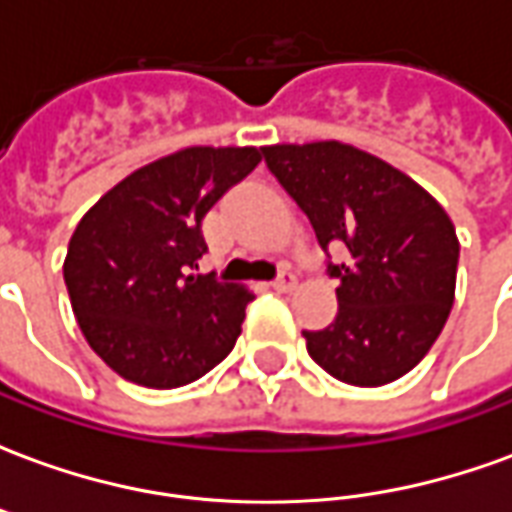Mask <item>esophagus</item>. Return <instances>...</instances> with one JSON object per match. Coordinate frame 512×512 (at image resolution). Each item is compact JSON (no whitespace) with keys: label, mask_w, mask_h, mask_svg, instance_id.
Masks as SVG:
<instances>
[{"label":"esophagus","mask_w":512,"mask_h":512,"mask_svg":"<svg viewBox=\"0 0 512 512\" xmlns=\"http://www.w3.org/2000/svg\"><path fill=\"white\" fill-rule=\"evenodd\" d=\"M274 290H282V293H288V290L296 288V274H290V271H279L277 279L271 282Z\"/></svg>","instance_id":"1"}]
</instances>
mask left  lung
<instances>
[{"label": "left lung", "mask_w": 512, "mask_h": 512, "mask_svg": "<svg viewBox=\"0 0 512 512\" xmlns=\"http://www.w3.org/2000/svg\"><path fill=\"white\" fill-rule=\"evenodd\" d=\"M268 172L310 219L326 252V274L340 279L337 315L307 332V354L343 384L381 386L406 376L447 323L455 299L458 238L428 191L340 142L260 150ZM349 255L332 264L328 249Z\"/></svg>", "instance_id": "1"}]
</instances>
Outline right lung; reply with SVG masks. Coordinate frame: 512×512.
<instances>
[{
	"label": "right lung",
	"instance_id": "right-lung-1",
	"mask_svg": "<svg viewBox=\"0 0 512 512\" xmlns=\"http://www.w3.org/2000/svg\"><path fill=\"white\" fill-rule=\"evenodd\" d=\"M260 158L257 147H186L84 213L62 274L79 329L117 376L175 389L233 351L255 296L194 274L208 252L200 224Z\"/></svg>",
	"mask_w": 512,
	"mask_h": 512
}]
</instances>
